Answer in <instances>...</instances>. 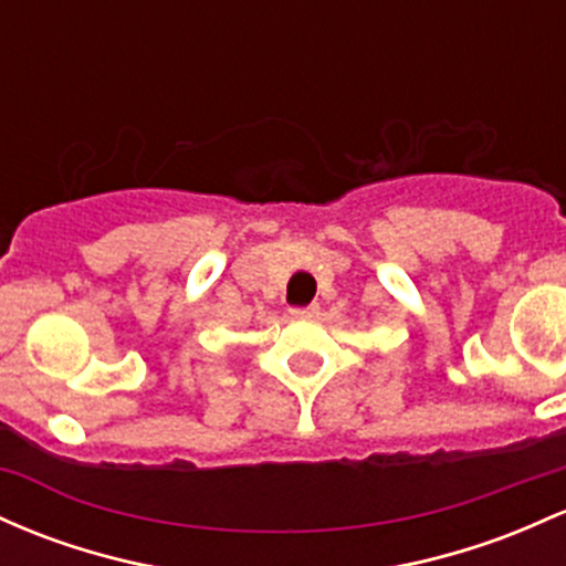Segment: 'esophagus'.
<instances>
[{"instance_id": "34e87169", "label": "esophagus", "mask_w": 566, "mask_h": 566, "mask_svg": "<svg viewBox=\"0 0 566 566\" xmlns=\"http://www.w3.org/2000/svg\"><path fill=\"white\" fill-rule=\"evenodd\" d=\"M290 314H293L295 319H308V316L319 314V303H312V306H301V308H290Z\"/></svg>"}]
</instances>
